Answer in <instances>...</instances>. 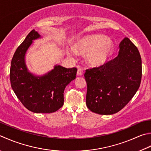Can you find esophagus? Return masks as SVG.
Masks as SVG:
<instances>
[{
	"label": "esophagus",
	"instance_id": "34e87169",
	"mask_svg": "<svg viewBox=\"0 0 151 151\" xmlns=\"http://www.w3.org/2000/svg\"><path fill=\"white\" fill-rule=\"evenodd\" d=\"M82 75H83V70H82L81 69H80V68H78L77 70V75L82 76Z\"/></svg>",
	"mask_w": 151,
	"mask_h": 151
}]
</instances>
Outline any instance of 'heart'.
I'll list each match as a JSON object with an SVG mask.
<instances>
[{
    "instance_id": "b5f03b06",
    "label": "heart",
    "mask_w": 151,
    "mask_h": 151,
    "mask_svg": "<svg viewBox=\"0 0 151 151\" xmlns=\"http://www.w3.org/2000/svg\"><path fill=\"white\" fill-rule=\"evenodd\" d=\"M113 48V44L111 40L103 35H96L81 38L76 45L78 52L87 54L88 63L94 66L104 63L110 55ZM75 50L70 51V54L75 55Z\"/></svg>"
}]
</instances>
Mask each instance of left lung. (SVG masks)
Returning <instances> with one entry per match:
<instances>
[{"label":"left lung","mask_w":151,"mask_h":151,"mask_svg":"<svg viewBox=\"0 0 151 151\" xmlns=\"http://www.w3.org/2000/svg\"><path fill=\"white\" fill-rule=\"evenodd\" d=\"M119 48L117 57L86 70V105L93 113L104 115L118 113L140 86L142 63L137 48L125 37Z\"/></svg>","instance_id":"1"}]
</instances>
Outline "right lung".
I'll return each mask as SVG.
<instances>
[{"mask_svg":"<svg viewBox=\"0 0 151 151\" xmlns=\"http://www.w3.org/2000/svg\"><path fill=\"white\" fill-rule=\"evenodd\" d=\"M40 36L33 29L15 52L11 61V86L21 103L29 111L36 113H52L63 105L65 88L76 78L77 69L55 65L42 76L28 72L25 55L32 40Z\"/></svg>","mask_w":151,"mask_h":151,"instance_id":"right-lung-1","label":"right lung"}]
</instances>
